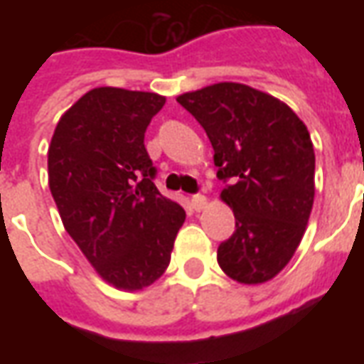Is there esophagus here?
<instances>
[{
    "instance_id": "34e87169",
    "label": "esophagus",
    "mask_w": 364,
    "mask_h": 364,
    "mask_svg": "<svg viewBox=\"0 0 364 364\" xmlns=\"http://www.w3.org/2000/svg\"><path fill=\"white\" fill-rule=\"evenodd\" d=\"M191 205H193V208H195V210H198V213H200L203 208H206V205H208V203H206L205 195H193V198H191Z\"/></svg>"
}]
</instances>
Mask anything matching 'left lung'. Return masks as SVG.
Instances as JSON below:
<instances>
[{"mask_svg": "<svg viewBox=\"0 0 364 364\" xmlns=\"http://www.w3.org/2000/svg\"><path fill=\"white\" fill-rule=\"evenodd\" d=\"M177 103L198 120L214 148L220 197L236 232L218 245L234 281L259 284L281 273L304 236L314 205L316 156L310 132L289 105L244 83H214Z\"/></svg>", "mask_w": 364, "mask_h": 364, "instance_id": "8db88e82", "label": "left lung"}]
</instances>
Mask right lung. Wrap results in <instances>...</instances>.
Segmentation results:
<instances>
[{
  "mask_svg": "<svg viewBox=\"0 0 364 364\" xmlns=\"http://www.w3.org/2000/svg\"><path fill=\"white\" fill-rule=\"evenodd\" d=\"M166 97L97 87L68 109L48 148V185L64 228L105 281L142 290L171 259L185 210L154 185L144 146Z\"/></svg>",
  "mask_w": 364,
  "mask_h": 364,
  "instance_id": "obj_1",
  "label": "right lung"
}]
</instances>
